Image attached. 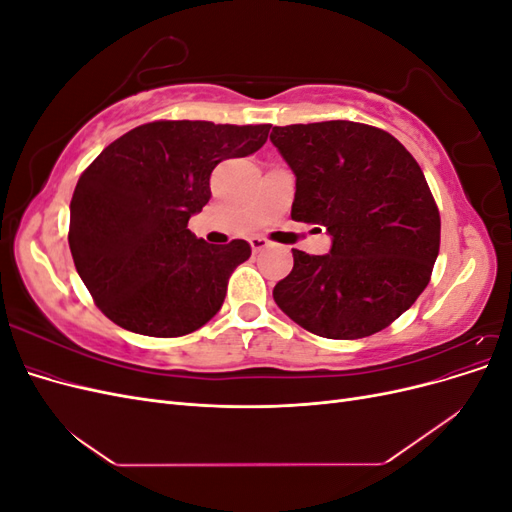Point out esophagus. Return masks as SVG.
<instances>
[{
    "label": "esophagus",
    "instance_id": "1",
    "mask_svg": "<svg viewBox=\"0 0 512 512\" xmlns=\"http://www.w3.org/2000/svg\"><path fill=\"white\" fill-rule=\"evenodd\" d=\"M250 245H252V250H254V252H262V250H267V247H271L273 243H271L269 239H265V237L256 235V237H252V239H250Z\"/></svg>",
    "mask_w": 512,
    "mask_h": 512
}]
</instances>
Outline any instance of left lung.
I'll list each match as a JSON object with an SVG mask.
<instances>
[{"label":"left lung","instance_id":"left-lung-1","mask_svg":"<svg viewBox=\"0 0 512 512\" xmlns=\"http://www.w3.org/2000/svg\"><path fill=\"white\" fill-rule=\"evenodd\" d=\"M271 143L297 177L292 220L333 239L324 256L292 250L277 307L329 339L386 329L425 290L440 252V211L421 166L389 132L342 119L275 126Z\"/></svg>","mask_w":512,"mask_h":512}]
</instances>
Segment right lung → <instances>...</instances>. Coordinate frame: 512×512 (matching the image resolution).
Returning a JSON list of instances; mask_svg holds the SVG:
<instances>
[{
  "instance_id": "obj_1",
  "label": "right lung",
  "mask_w": 512,
  "mask_h": 512,
  "mask_svg": "<svg viewBox=\"0 0 512 512\" xmlns=\"http://www.w3.org/2000/svg\"><path fill=\"white\" fill-rule=\"evenodd\" d=\"M269 128L151 121L85 168L72 194L68 243L108 320L149 337H181L220 312L228 277L252 247L243 239L211 245L188 222L209 203L213 168L258 151Z\"/></svg>"
}]
</instances>
